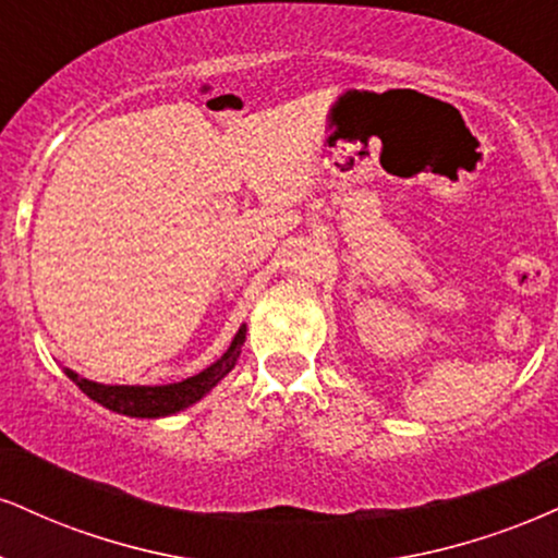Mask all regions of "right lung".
Segmentation results:
<instances>
[{
	"label": "right lung",
	"instance_id": "add662e5",
	"mask_svg": "<svg viewBox=\"0 0 558 558\" xmlns=\"http://www.w3.org/2000/svg\"><path fill=\"white\" fill-rule=\"evenodd\" d=\"M244 340L246 325H241L228 351L218 361H213L210 366L194 374V377L171 381V385H100V381L80 377L72 368H64V374L83 389L87 398L100 402V405L109 408L113 413L130 415V418H163V415H173L194 405L197 400H203L236 366Z\"/></svg>",
	"mask_w": 558,
	"mask_h": 558
}]
</instances>
